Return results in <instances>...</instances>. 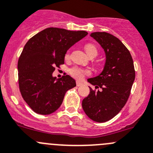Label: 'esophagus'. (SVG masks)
Wrapping results in <instances>:
<instances>
[{
  "instance_id": "34e87169",
  "label": "esophagus",
  "mask_w": 153,
  "mask_h": 153,
  "mask_svg": "<svg viewBox=\"0 0 153 153\" xmlns=\"http://www.w3.org/2000/svg\"><path fill=\"white\" fill-rule=\"evenodd\" d=\"M76 86H80V85H82V82H79V81H76Z\"/></svg>"
}]
</instances>
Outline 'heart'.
<instances>
[{
	"instance_id": "1",
	"label": "heart",
	"mask_w": 153,
	"mask_h": 153,
	"mask_svg": "<svg viewBox=\"0 0 153 153\" xmlns=\"http://www.w3.org/2000/svg\"><path fill=\"white\" fill-rule=\"evenodd\" d=\"M85 50L88 56H96L97 55V53H98L97 47H96L94 44H91V43H88V44L85 45ZM65 57H66V59H68V58L70 57L69 52H67ZM69 73L73 77L78 79H82L85 74H89V72H88V71H85V70L82 69V68H78V67H74V68H71V69L69 70Z\"/></svg>"
}]
</instances>
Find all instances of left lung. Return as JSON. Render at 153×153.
Wrapping results in <instances>:
<instances>
[{"label": "left lung", "mask_w": 153, "mask_h": 153, "mask_svg": "<svg viewBox=\"0 0 153 153\" xmlns=\"http://www.w3.org/2000/svg\"><path fill=\"white\" fill-rule=\"evenodd\" d=\"M104 49L106 62L102 72L88 82L95 85L82 100V106L88 118L97 123H105L120 112L127 102L135 79L133 59L130 52L117 37L107 32L91 34Z\"/></svg>", "instance_id": "obj_1"}]
</instances>
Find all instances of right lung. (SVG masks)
Instances as JSON below:
<instances>
[{
	"label": "right lung",
	"mask_w": 153,
	"mask_h": 153,
	"mask_svg": "<svg viewBox=\"0 0 153 153\" xmlns=\"http://www.w3.org/2000/svg\"><path fill=\"white\" fill-rule=\"evenodd\" d=\"M87 34L85 30L48 27L26 43L18 62L19 85L23 99L35 113H54L66 91L76 86L69 75L56 79L52 73L65 63L67 51Z\"/></svg>",
	"instance_id": "1"
}]
</instances>
